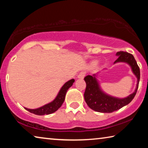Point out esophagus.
Instances as JSON below:
<instances>
[{"label": "esophagus", "mask_w": 148, "mask_h": 148, "mask_svg": "<svg viewBox=\"0 0 148 148\" xmlns=\"http://www.w3.org/2000/svg\"><path fill=\"white\" fill-rule=\"evenodd\" d=\"M86 72H84V71H82V72H80V73L78 74V76H77V77H78V78H81V79H83L84 77V76H86Z\"/></svg>", "instance_id": "obj_1"}]
</instances>
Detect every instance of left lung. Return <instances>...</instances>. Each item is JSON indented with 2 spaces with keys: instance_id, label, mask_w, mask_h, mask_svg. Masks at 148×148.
<instances>
[{
  "instance_id": "left-lung-1",
  "label": "left lung",
  "mask_w": 148,
  "mask_h": 148,
  "mask_svg": "<svg viewBox=\"0 0 148 148\" xmlns=\"http://www.w3.org/2000/svg\"><path fill=\"white\" fill-rule=\"evenodd\" d=\"M116 56H118V58L114 62V64L119 62H123L129 64L131 67L132 72L137 77L136 89L134 92L126 98H116L107 95L102 91L97 79L96 74H94L92 76L88 75L84 77L86 83V88L84 92L85 101L90 108L96 112L101 113H112L118 110L129 104L136 94L140 82V72L136 60L132 54L125 51L117 52Z\"/></svg>"
}]
</instances>
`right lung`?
Here are the masks:
<instances>
[{"mask_svg":"<svg viewBox=\"0 0 148 148\" xmlns=\"http://www.w3.org/2000/svg\"><path fill=\"white\" fill-rule=\"evenodd\" d=\"M74 81L75 80L74 79H72L66 82V83L63 85V86L61 87V89H60L56 98L52 102L36 109H29L27 108H25V109H26L27 111L31 112V113L38 115V116H43V115L46 114H51L52 113H53V112H56L57 110L62 106V103H63V102L64 101L65 95L66 94V92L70 87L72 86V84H73Z\"/></svg>","mask_w":148,"mask_h":148,"instance_id":"right-lung-1","label":"right lung"}]
</instances>
